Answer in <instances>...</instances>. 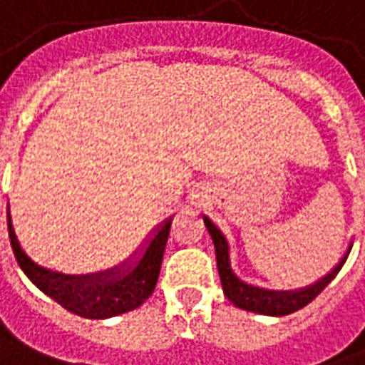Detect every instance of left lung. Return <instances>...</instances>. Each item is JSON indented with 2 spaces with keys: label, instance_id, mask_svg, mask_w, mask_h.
Listing matches in <instances>:
<instances>
[{
  "label": "left lung",
  "instance_id": "1",
  "mask_svg": "<svg viewBox=\"0 0 365 365\" xmlns=\"http://www.w3.org/2000/svg\"><path fill=\"white\" fill-rule=\"evenodd\" d=\"M203 220L210 237H212V244H215L218 274H220V282H222V290L226 294V298L230 299L232 304L240 307V309L259 313V315L280 317V315H290V313L298 312L304 306H307L339 274L342 265L346 263L348 253L352 250V244H350L341 261L327 272L325 277L315 280L313 284L296 288V290H269V288H261V286L247 284L245 280L237 277L234 269H232L230 244H228V240L224 236V232L207 215H203Z\"/></svg>",
  "mask_w": 365,
  "mask_h": 365
}]
</instances>
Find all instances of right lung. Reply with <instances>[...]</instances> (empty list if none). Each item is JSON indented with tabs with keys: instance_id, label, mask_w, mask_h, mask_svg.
<instances>
[{
	"instance_id": "1",
	"label": "right lung",
	"mask_w": 365,
	"mask_h": 365,
	"mask_svg": "<svg viewBox=\"0 0 365 365\" xmlns=\"http://www.w3.org/2000/svg\"><path fill=\"white\" fill-rule=\"evenodd\" d=\"M7 222L19 267L32 284L79 317L108 319L137 309L153 294L160 274L162 255L168 242L172 217L153 228L141 247L123 263L88 274H66L34 263L19 242L11 207H7Z\"/></svg>"
}]
</instances>
